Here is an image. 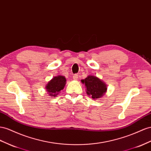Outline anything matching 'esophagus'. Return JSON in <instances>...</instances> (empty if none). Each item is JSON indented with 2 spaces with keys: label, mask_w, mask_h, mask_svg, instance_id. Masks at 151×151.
<instances>
[{
  "label": "esophagus",
  "mask_w": 151,
  "mask_h": 151,
  "mask_svg": "<svg viewBox=\"0 0 151 151\" xmlns=\"http://www.w3.org/2000/svg\"><path fill=\"white\" fill-rule=\"evenodd\" d=\"M72 78H73V79H74V80L78 79V74H74L72 76Z\"/></svg>",
  "instance_id": "34e87169"
}]
</instances>
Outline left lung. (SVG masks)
Masks as SVG:
<instances>
[{"label":"left lung","instance_id":"left-lung-1","mask_svg":"<svg viewBox=\"0 0 151 151\" xmlns=\"http://www.w3.org/2000/svg\"><path fill=\"white\" fill-rule=\"evenodd\" d=\"M86 88V93L93 99L102 96L107 90L105 84L100 79L93 76H89L85 79L81 80Z\"/></svg>","mask_w":151,"mask_h":151}]
</instances>
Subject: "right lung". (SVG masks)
<instances>
[{
	"label": "right lung",
	"instance_id": "add662e5",
	"mask_svg": "<svg viewBox=\"0 0 151 151\" xmlns=\"http://www.w3.org/2000/svg\"><path fill=\"white\" fill-rule=\"evenodd\" d=\"M66 83L64 76H58L54 77L46 85V89L51 96H56L58 93L63 89Z\"/></svg>",
	"mask_w": 151,
	"mask_h": 151
}]
</instances>
